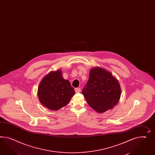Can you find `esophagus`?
Segmentation results:
<instances>
[{
  "label": "esophagus",
  "mask_w": 155,
  "mask_h": 155,
  "mask_svg": "<svg viewBox=\"0 0 155 155\" xmlns=\"http://www.w3.org/2000/svg\"><path fill=\"white\" fill-rule=\"evenodd\" d=\"M75 92H76V93H79V92H81V88H75Z\"/></svg>",
  "instance_id": "obj_1"
}]
</instances>
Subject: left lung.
Returning a JSON list of instances; mask_svg holds the SVG:
<instances>
[{
  "mask_svg": "<svg viewBox=\"0 0 155 155\" xmlns=\"http://www.w3.org/2000/svg\"><path fill=\"white\" fill-rule=\"evenodd\" d=\"M82 93L92 109L102 113L117 104L121 90L111 73L96 67L90 70L89 79Z\"/></svg>",
  "mask_w": 155,
  "mask_h": 155,
  "instance_id": "obj_1",
  "label": "left lung"
}]
</instances>
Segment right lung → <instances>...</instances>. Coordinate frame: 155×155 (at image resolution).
<instances>
[{
  "label": "right lung",
  "instance_id": "1",
  "mask_svg": "<svg viewBox=\"0 0 155 155\" xmlns=\"http://www.w3.org/2000/svg\"><path fill=\"white\" fill-rule=\"evenodd\" d=\"M75 94L68 80H64L60 70L51 71L41 81L38 96L41 104L48 109L57 110L67 105Z\"/></svg>",
  "mask_w": 155,
  "mask_h": 155
}]
</instances>
